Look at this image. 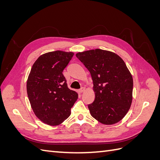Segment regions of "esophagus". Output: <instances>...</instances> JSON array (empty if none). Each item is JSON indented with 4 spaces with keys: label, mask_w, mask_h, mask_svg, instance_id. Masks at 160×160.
Returning a JSON list of instances; mask_svg holds the SVG:
<instances>
[{
    "label": "esophagus",
    "mask_w": 160,
    "mask_h": 160,
    "mask_svg": "<svg viewBox=\"0 0 160 160\" xmlns=\"http://www.w3.org/2000/svg\"><path fill=\"white\" fill-rule=\"evenodd\" d=\"M85 91V88H81L80 89H79V93H83V92Z\"/></svg>",
    "instance_id": "esophagus-1"
}]
</instances>
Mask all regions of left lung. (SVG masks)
Returning a JSON list of instances; mask_svg holds the SVG:
<instances>
[{
  "instance_id": "left-lung-1",
  "label": "left lung",
  "mask_w": 160,
  "mask_h": 160,
  "mask_svg": "<svg viewBox=\"0 0 160 160\" xmlns=\"http://www.w3.org/2000/svg\"><path fill=\"white\" fill-rule=\"evenodd\" d=\"M91 75L95 98L88 105L91 115L105 125L118 123L132 101L133 78L125 62L114 52L99 49L76 54Z\"/></svg>"
}]
</instances>
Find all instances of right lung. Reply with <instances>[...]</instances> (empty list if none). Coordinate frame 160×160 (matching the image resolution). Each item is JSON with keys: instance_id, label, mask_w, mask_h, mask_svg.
I'll use <instances>...</instances> for the list:
<instances>
[{"instance_id": "1", "label": "right lung", "mask_w": 160, "mask_h": 160, "mask_svg": "<svg viewBox=\"0 0 160 160\" xmlns=\"http://www.w3.org/2000/svg\"><path fill=\"white\" fill-rule=\"evenodd\" d=\"M73 55L61 51L43 54L33 64L28 75L27 91L31 108L47 125L63 122L78 98L77 92L69 89L62 74Z\"/></svg>"}]
</instances>
